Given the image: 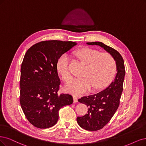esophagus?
<instances>
[{
    "instance_id": "34e87169",
    "label": "esophagus",
    "mask_w": 146,
    "mask_h": 146,
    "mask_svg": "<svg viewBox=\"0 0 146 146\" xmlns=\"http://www.w3.org/2000/svg\"><path fill=\"white\" fill-rule=\"evenodd\" d=\"M73 101H74V102H78V98H77V97H76V96H73Z\"/></svg>"
}]
</instances>
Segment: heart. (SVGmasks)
I'll list each match as a JSON object with an SVG mask.
<instances>
[{
	"label": "heart",
	"instance_id": "b5f03b06",
	"mask_svg": "<svg viewBox=\"0 0 146 146\" xmlns=\"http://www.w3.org/2000/svg\"><path fill=\"white\" fill-rule=\"evenodd\" d=\"M79 60L86 65L82 73L83 78L72 80L66 87L68 93L81 95L93 87L94 90L103 88L114 79L117 72V64L114 58L108 52L100 53L90 47H83L75 52ZM70 58L67 54L59 57L56 68L65 82L72 78L69 70Z\"/></svg>",
	"mask_w": 146,
	"mask_h": 146
}]
</instances>
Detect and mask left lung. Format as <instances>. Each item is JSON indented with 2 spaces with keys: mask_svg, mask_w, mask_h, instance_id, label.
Segmentation results:
<instances>
[{
  "mask_svg": "<svg viewBox=\"0 0 146 146\" xmlns=\"http://www.w3.org/2000/svg\"><path fill=\"white\" fill-rule=\"evenodd\" d=\"M88 45H97L110 53L114 58L117 64V74L114 81L100 92L78 99L80 103L87 105L88 113L77 117L78 125L89 131H96L103 128L114 115L120 105L123 91V84L125 76L124 60L120 53L103 42H87Z\"/></svg>",
  "mask_w": 146,
  "mask_h": 146,
  "instance_id": "obj_1",
  "label": "left lung"
}]
</instances>
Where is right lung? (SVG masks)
<instances>
[{"mask_svg":"<svg viewBox=\"0 0 146 146\" xmlns=\"http://www.w3.org/2000/svg\"><path fill=\"white\" fill-rule=\"evenodd\" d=\"M77 43L59 40L37 42L27 50L21 66L20 102L32 125L46 129L57 123L62 107L73 104L68 94H58L61 81L56 68L59 57Z\"/></svg>","mask_w":146,"mask_h":146,"instance_id":"add662e5","label":"right lung"}]
</instances>
